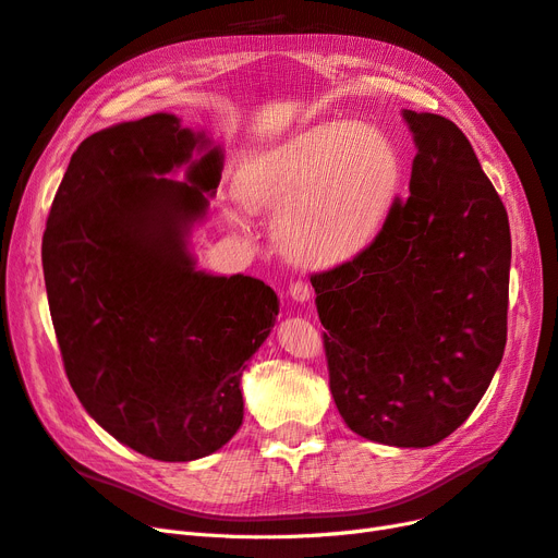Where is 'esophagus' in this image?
Listing matches in <instances>:
<instances>
[{
  "label": "esophagus",
  "instance_id": "1",
  "mask_svg": "<svg viewBox=\"0 0 558 558\" xmlns=\"http://www.w3.org/2000/svg\"><path fill=\"white\" fill-rule=\"evenodd\" d=\"M289 295H291L295 302H307L310 295H312L310 283L302 281V279H293L291 286H289Z\"/></svg>",
  "mask_w": 558,
  "mask_h": 558
}]
</instances>
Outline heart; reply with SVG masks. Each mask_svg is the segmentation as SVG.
I'll list each match as a JSON object with an SVG mask.
<instances>
[{
    "mask_svg": "<svg viewBox=\"0 0 558 558\" xmlns=\"http://www.w3.org/2000/svg\"><path fill=\"white\" fill-rule=\"evenodd\" d=\"M402 162L386 132L324 121L253 158L240 179L248 209L283 214L279 244L307 267L359 258L391 218Z\"/></svg>",
    "mask_w": 558,
    "mask_h": 558,
    "instance_id": "heart-1",
    "label": "heart"
}]
</instances>
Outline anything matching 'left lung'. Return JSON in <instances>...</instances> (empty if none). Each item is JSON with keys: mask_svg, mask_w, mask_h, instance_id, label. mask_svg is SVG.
I'll use <instances>...</instances> for the list:
<instances>
[{"mask_svg": "<svg viewBox=\"0 0 558 558\" xmlns=\"http://www.w3.org/2000/svg\"><path fill=\"white\" fill-rule=\"evenodd\" d=\"M410 195L365 253L314 275L330 393L373 442L430 447L477 408L508 340V211L449 118L404 109Z\"/></svg>", "mask_w": 558, "mask_h": 558, "instance_id": "1", "label": "left lung"}]
</instances>
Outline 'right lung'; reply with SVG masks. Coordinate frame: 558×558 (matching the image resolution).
I'll return each mask as SVG.
<instances>
[{
    "instance_id": "right-lung-1",
    "label": "right lung",
    "mask_w": 558,
    "mask_h": 558,
    "mask_svg": "<svg viewBox=\"0 0 558 558\" xmlns=\"http://www.w3.org/2000/svg\"><path fill=\"white\" fill-rule=\"evenodd\" d=\"M181 163L185 182L163 177ZM221 170L223 150L172 113L118 123L74 150L46 221L66 379L99 426L156 461L202 459L240 430L242 373L279 314L260 279L195 267L189 232Z\"/></svg>"
}]
</instances>
